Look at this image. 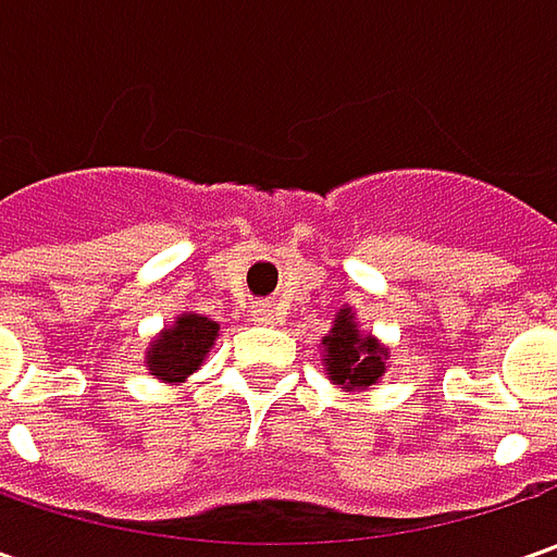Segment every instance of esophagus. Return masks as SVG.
Masks as SVG:
<instances>
[{"label":"esophagus","instance_id":"obj_1","mask_svg":"<svg viewBox=\"0 0 557 557\" xmlns=\"http://www.w3.org/2000/svg\"><path fill=\"white\" fill-rule=\"evenodd\" d=\"M250 315H253L257 325H275V322L282 319V312L275 310L272 304H257V307L250 310Z\"/></svg>","mask_w":557,"mask_h":557}]
</instances>
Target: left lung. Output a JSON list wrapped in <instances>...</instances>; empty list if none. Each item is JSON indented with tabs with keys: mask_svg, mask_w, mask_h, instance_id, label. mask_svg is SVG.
<instances>
[{
	"mask_svg": "<svg viewBox=\"0 0 557 557\" xmlns=\"http://www.w3.org/2000/svg\"><path fill=\"white\" fill-rule=\"evenodd\" d=\"M387 347L374 334L359 332L350 307L334 315L332 332L322 337V366L341 391H369L387 372Z\"/></svg>",
	"mask_w": 557,
	"mask_h": 557,
	"instance_id": "1",
	"label": "left lung"
}]
</instances>
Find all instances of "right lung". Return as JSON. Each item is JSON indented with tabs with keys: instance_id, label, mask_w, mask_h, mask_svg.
I'll return each mask as SVG.
<instances>
[{
	"instance_id": "right-lung-1",
	"label": "right lung",
	"mask_w": 557,
	"mask_h": 557,
	"mask_svg": "<svg viewBox=\"0 0 557 557\" xmlns=\"http://www.w3.org/2000/svg\"><path fill=\"white\" fill-rule=\"evenodd\" d=\"M220 337V325L201 312L188 310L176 315L173 325H166L145 350V369L161 384H183L188 374L201 369Z\"/></svg>"
}]
</instances>
